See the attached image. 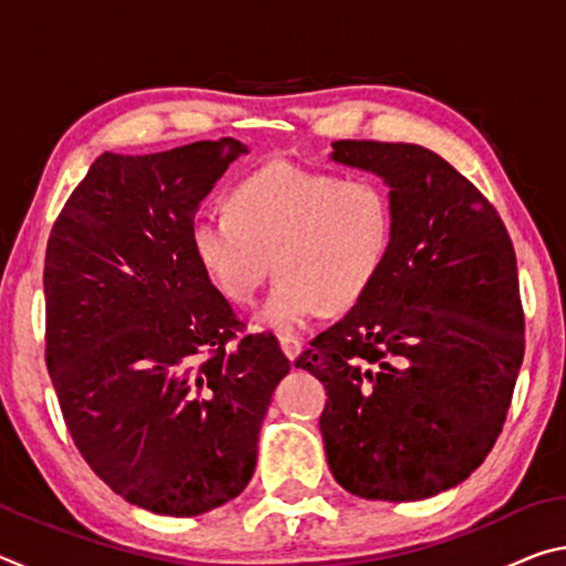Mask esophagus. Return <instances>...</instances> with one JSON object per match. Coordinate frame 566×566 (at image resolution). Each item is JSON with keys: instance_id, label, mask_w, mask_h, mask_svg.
Returning a JSON list of instances; mask_svg holds the SVG:
<instances>
[{"instance_id": "1", "label": "esophagus", "mask_w": 566, "mask_h": 566, "mask_svg": "<svg viewBox=\"0 0 566 566\" xmlns=\"http://www.w3.org/2000/svg\"><path fill=\"white\" fill-rule=\"evenodd\" d=\"M280 347L284 352V357L290 359V361H294L296 357H300V352H302V342L294 339V337H282L280 339Z\"/></svg>"}]
</instances>
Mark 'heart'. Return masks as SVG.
Listing matches in <instances>:
<instances>
[{
  "label": "heart",
  "mask_w": 566,
  "mask_h": 566,
  "mask_svg": "<svg viewBox=\"0 0 566 566\" xmlns=\"http://www.w3.org/2000/svg\"><path fill=\"white\" fill-rule=\"evenodd\" d=\"M395 209L385 185L337 179L286 161L249 175L229 214H199L191 249L207 280L232 304H252L274 264L276 286L256 324L280 337L306 329L324 310H352L387 262Z\"/></svg>",
  "instance_id": "obj_1"
}]
</instances>
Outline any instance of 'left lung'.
Listing matches in <instances>:
<instances>
[{
    "label": "left lung",
    "instance_id": "8db88e82",
    "mask_svg": "<svg viewBox=\"0 0 566 566\" xmlns=\"http://www.w3.org/2000/svg\"><path fill=\"white\" fill-rule=\"evenodd\" d=\"M332 159L385 179L395 234L371 290L294 364L327 389L319 429L344 490L427 500L484 462L510 411L524 357L514 247L432 149L339 139Z\"/></svg>",
    "mask_w": 566,
    "mask_h": 566
}]
</instances>
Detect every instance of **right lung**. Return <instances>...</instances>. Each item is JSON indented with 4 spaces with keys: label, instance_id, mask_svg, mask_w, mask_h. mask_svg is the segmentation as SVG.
Returning a JSON list of instances; mask_svg holds the SVG:
<instances>
[{
    "label": "right lung",
    "instance_id": "1",
    "mask_svg": "<svg viewBox=\"0 0 566 566\" xmlns=\"http://www.w3.org/2000/svg\"><path fill=\"white\" fill-rule=\"evenodd\" d=\"M242 142L104 151L52 227L46 369L84 462L142 510L197 516L242 494L290 359L247 334L191 249Z\"/></svg>",
    "mask_w": 566,
    "mask_h": 566
}]
</instances>
